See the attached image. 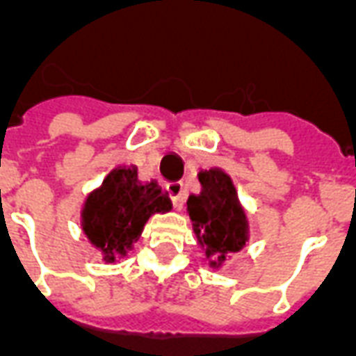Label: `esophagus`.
I'll return each mask as SVG.
<instances>
[{"label": "esophagus", "instance_id": "1", "mask_svg": "<svg viewBox=\"0 0 356 356\" xmlns=\"http://www.w3.org/2000/svg\"><path fill=\"white\" fill-rule=\"evenodd\" d=\"M165 191H168L171 202H173L175 206H179L181 202L185 200V186H183V183H168V185H165Z\"/></svg>", "mask_w": 356, "mask_h": 356}]
</instances>
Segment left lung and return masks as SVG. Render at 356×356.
Segmentation results:
<instances>
[{
	"mask_svg": "<svg viewBox=\"0 0 356 356\" xmlns=\"http://www.w3.org/2000/svg\"><path fill=\"white\" fill-rule=\"evenodd\" d=\"M202 191L191 194L186 211L193 221L198 244L204 248L209 267L219 268L229 254L246 246L250 227L232 179L219 168L198 173Z\"/></svg>",
	"mask_w": 356,
	"mask_h": 356,
	"instance_id": "left-lung-1",
	"label": "left lung"
}]
</instances>
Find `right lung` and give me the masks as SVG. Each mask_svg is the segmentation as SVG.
<instances>
[{
  "label": "right lung",
  "mask_w": 356,
  "mask_h": 356,
  "mask_svg": "<svg viewBox=\"0 0 356 356\" xmlns=\"http://www.w3.org/2000/svg\"><path fill=\"white\" fill-rule=\"evenodd\" d=\"M171 209L170 198L156 181L140 183L137 168H116L89 194L81 209V229L101 250L102 259L114 263L139 240L148 217Z\"/></svg>",
  "instance_id": "obj_1"
}]
</instances>
